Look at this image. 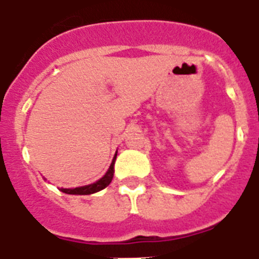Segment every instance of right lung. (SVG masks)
<instances>
[{
  "mask_svg": "<svg viewBox=\"0 0 259 259\" xmlns=\"http://www.w3.org/2000/svg\"><path fill=\"white\" fill-rule=\"evenodd\" d=\"M115 159H116V156L112 160V163L110 165V169L107 170V173L104 175L99 181H96L94 184H90V185H86V187H79V188H72V189H63L62 188L61 191L63 193L67 194H93L95 192H99L102 189H104L106 187L110 185V183L112 181V177H114V164H115Z\"/></svg>",
  "mask_w": 259,
  "mask_h": 259,
  "instance_id": "1",
  "label": "right lung"
}]
</instances>
